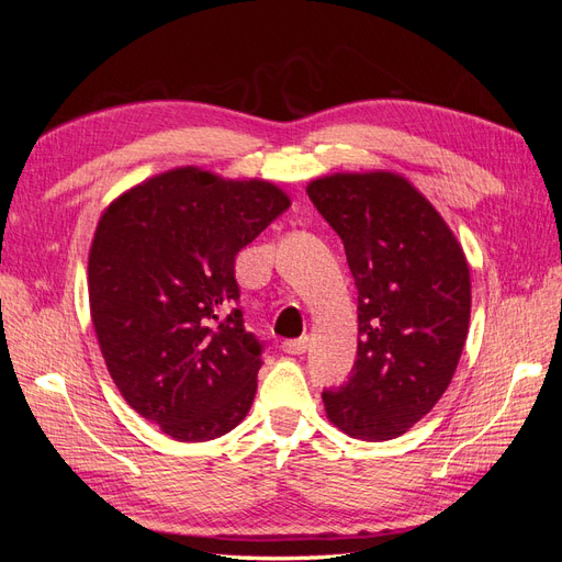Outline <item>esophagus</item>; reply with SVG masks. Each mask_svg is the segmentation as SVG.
I'll return each instance as SVG.
<instances>
[{
	"label": "esophagus",
	"instance_id": "1",
	"mask_svg": "<svg viewBox=\"0 0 562 562\" xmlns=\"http://www.w3.org/2000/svg\"><path fill=\"white\" fill-rule=\"evenodd\" d=\"M310 347V337H297V339H285L283 342V351L291 353V356H300L307 351Z\"/></svg>",
	"mask_w": 562,
	"mask_h": 562
}]
</instances>
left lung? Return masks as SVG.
I'll return each instance as SVG.
<instances>
[{
  "label": "left lung",
  "instance_id": "obj_1",
  "mask_svg": "<svg viewBox=\"0 0 562 562\" xmlns=\"http://www.w3.org/2000/svg\"><path fill=\"white\" fill-rule=\"evenodd\" d=\"M307 194L342 239L359 288L356 363L342 386L323 391V405L351 438H396L452 382L471 316L467 255L401 173L323 176Z\"/></svg>",
  "mask_w": 562,
  "mask_h": 562
}]
</instances>
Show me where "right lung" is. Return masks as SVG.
I'll return each mask as SVG.
<instances>
[{
	"instance_id": "obj_1",
	"label": "right lung",
	"mask_w": 562,
	"mask_h": 562,
	"mask_svg": "<svg viewBox=\"0 0 562 562\" xmlns=\"http://www.w3.org/2000/svg\"><path fill=\"white\" fill-rule=\"evenodd\" d=\"M288 206L269 180L178 166L98 220L89 304L100 351L124 401L180 443L225 436L250 411L262 347L234 310V260Z\"/></svg>"
}]
</instances>
